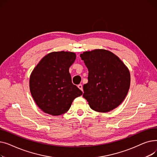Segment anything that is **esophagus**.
<instances>
[{"instance_id":"34e87169","label":"esophagus","mask_w":157,"mask_h":157,"mask_svg":"<svg viewBox=\"0 0 157 157\" xmlns=\"http://www.w3.org/2000/svg\"><path fill=\"white\" fill-rule=\"evenodd\" d=\"M78 88L81 90V91H83V85H81V84H79V85H78Z\"/></svg>"}]
</instances>
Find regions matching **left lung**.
<instances>
[{"mask_svg": "<svg viewBox=\"0 0 157 157\" xmlns=\"http://www.w3.org/2000/svg\"><path fill=\"white\" fill-rule=\"evenodd\" d=\"M88 70V82L83 97L92 109L101 113L113 110L124 101L130 85V74L118 56L104 49L80 54Z\"/></svg>", "mask_w": 157, "mask_h": 157, "instance_id": "left-lung-1", "label": "left lung"}]
</instances>
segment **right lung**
Listing matches in <instances>:
<instances>
[{"label":"right lung","mask_w":157,"mask_h":157,"mask_svg":"<svg viewBox=\"0 0 157 157\" xmlns=\"http://www.w3.org/2000/svg\"><path fill=\"white\" fill-rule=\"evenodd\" d=\"M76 58L74 52L49 53L32 71L30 91L36 104L45 113L53 116L65 113L74 98L83 94L72 84L69 71Z\"/></svg>","instance_id":"right-lung-1"}]
</instances>
